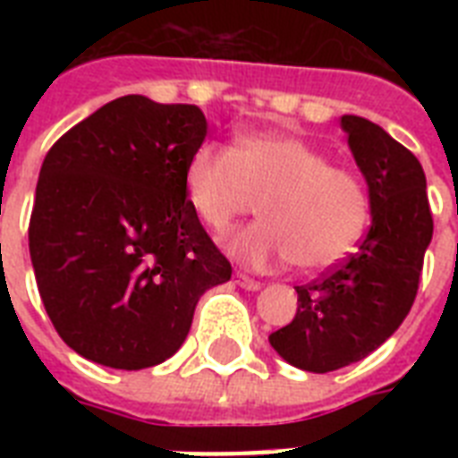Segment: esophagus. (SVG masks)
<instances>
[{
  "label": "esophagus",
  "mask_w": 458,
  "mask_h": 458,
  "mask_svg": "<svg viewBox=\"0 0 458 458\" xmlns=\"http://www.w3.org/2000/svg\"><path fill=\"white\" fill-rule=\"evenodd\" d=\"M235 283L242 287V290H251V293L261 290V283H259V280H254V278H250V276H244V273H237Z\"/></svg>",
  "instance_id": "1"
}]
</instances>
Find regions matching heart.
I'll return each instance as SVG.
<instances>
[{"instance_id": "obj_1", "label": "heart", "mask_w": 458, "mask_h": 458, "mask_svg": "<svg viewBox=\"0 0 458 458\" xmlns=\"http://www.w3.org/2000/svg\"><path fill=\"white\" fill-rule=\"evenodd\" d=\"M187 201L199 221L225 233L261 199V221L225 247L250 268L290 264L326 271L347 259L370 218L369 187L354 171L297 135L266 132L235 147L204 142L185 168Z\"/></svg>"}]
</instances>
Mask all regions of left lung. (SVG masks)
I'll list each match as a JSON object with an SVG mask.
<instances>
[{"mask_svg":"<svg viewBox=\"0 0 458 458\" xmlns=\"http://www.w3.org/2000/svg\"><path fill=\"white\" fill-rule=\"evenodd\" d=\"M369 182L370 225L359 250L297 290L293 323L268 335L287 363L327 373L361 361L411 311L433 240L426 173L419 158L361 116H342Z\"/></svg>","mask_w":458,"mask_h":458,"instance_id":"left-lung-1","label":"left lung"}]
</instances>
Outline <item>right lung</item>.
<instances>
[{
	"label": "right lung",
	"mask_w": 458,
	"mask_h": 458,
	"mask_svg": "<svg viewBox=\"0 0 458 458\" xmlns=\"http://www.w3.org/2000/svg\"><path fill=\"white\" fill-rule=\"evenodd\" d=\"M204 138L199 106L128 95L47 152L28 225L32 268L59 337L89 361L121 370L165 361L201 294L230 280L185 192Z\"/></svg>",
	"instance_id": "add662e5"
}]
</instances>
